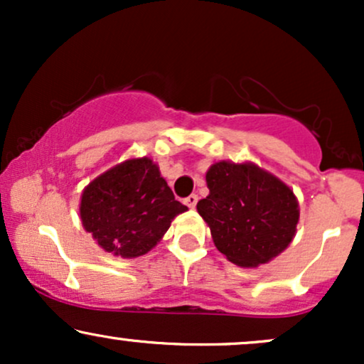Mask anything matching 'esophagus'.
<instances>
[{"instance_id": "1", "label": "esophagus", "mask_w": 364, "mask_h": 364, "mask_svg": "<svg viewBox=\"0 0 364 364\" xmlns=\"http://www.w3.org/2000/svg\"><path fill=\"white\" fill-rule=\"evenodd\" d=\"M185 203H186V205L190 207V208H195L196 203H198V195H190V196H186Z\"/></svg>"}]
</instances>
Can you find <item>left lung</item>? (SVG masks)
<instances>
[{
	"label": "left lung",
	"mask_w": 364,
	"mask_h": 364,
	"mask_svg": "<svg viewBox=\"0 0 364 364\" xmlns=\"http://www.w3.org/2000/svg\"><path fill=\"white\" fill-rule=\"evenodd\" d=\"M208 193L196 210L215 248L240 267L274 260L291 245L299 203L282 179L253 162L219 161L205 174Z\"/></svg>",
	"instance_id": "obj_1"
}]
</instances>
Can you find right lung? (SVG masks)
Returning <instances> with one entry per match:
<instances>
[{"label": "right lung", "instance_id": "obj_1", "mask_svg": "<svg viewBox=\"0 0 364 364\" xmlns=\"http://www.w3.org/2000/svg\"><path fill=\"white\" fill-rule=\"evenodd\" d=\"M186 210L150 157L112 166L83 188L80 198L83 229L104 252L121 258L149 253Z\"/></svg>", "mask_w": 364, "mask_h": 364}]
</instances>
